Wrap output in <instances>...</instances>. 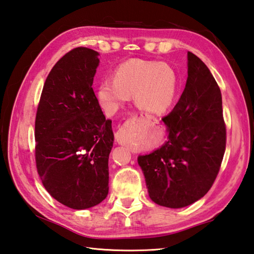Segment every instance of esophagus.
<instances>
[{
  "label": "esophagus",
  "mask_w": 254,
  "mask_h": 254,
  "mask_svg": "<svg viewBox=\"0 0 254 254\" xmlns=\"http://www.w3.org/2000/svg\"><path fill=\"white\" fill-rule=\"evenodd\" d=\"M137 121V117H132V118H128V120L126 121L127 124H131L133 122ZM115 138L117 140V142L120 144H125L126 143V140L123 138V127H121L120 129H118V131L116 132L115 134Z\"/></svg>",
  "instance_id": "esophagus-1"
}]
</instances>
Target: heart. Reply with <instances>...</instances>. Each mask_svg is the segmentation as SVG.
Instances as JSON below:
<instances>
[{"instance_id":"b5f03b06","label":"heart","mask_w":254,"mask_h":254,"mask_svg":"<svg viewBox=\"0 0 254 254\" xmlns=\"http://www.w3.org/2000/svg\"><path fill=\"white\" fill-rule=\"evenodd\" d=\"M178 77L172 66L154 61L128 60L117 66L113 78L99 84L97 98L106 114L112 115L133 94L138 108L161 115L176 98Z\"/></svg>"}]
</instances>
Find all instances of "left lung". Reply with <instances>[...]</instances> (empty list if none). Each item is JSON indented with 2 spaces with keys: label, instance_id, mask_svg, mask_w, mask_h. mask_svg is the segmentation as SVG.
<instances>
[{
  "label": "left lung",
  "instance_id": "8db88e82",
  "mask_svg": "<svg viewBox=\"0 0 254 254\" xmlns=\"http://www.w3.org/2000/svg\"><path fill=\"white\" fill-rule=\"evenodd\" d=\"M168 140L140 155L149 195L156 204L179 208L211 189L226 149L222 93L207 66L188 52V78L180 99L163 117Z\"/></svg>",
  "mask_w": 254,
  "mask_h": 254
}]
</instances>
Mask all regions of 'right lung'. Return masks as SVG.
Listing matches in <instances>:
<instances>
[{"label":"right lung","mask_w":254,"mask_h":254,"mask_svg":"<svg viewBox=\"0 0 254 254\" xmlns=\"http://www.w3.org/2000/svg\"><path fill=\"white\" fill-rule=\"evenodd\" d=\"M99 53L75 48L48 75L35 123L37 171L60 203L84 210L109 193V155L114 141L92 89Z\"/></svg>","instance_id":"add662e5"}]
</instances>
